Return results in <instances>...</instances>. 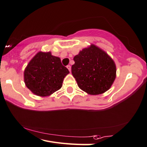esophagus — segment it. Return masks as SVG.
I'll use <instances>...</instances> for the list:
<instances>
[{
  "instance_id": "obj_1",
  "label": "esophagus",
  "mask_w": 147,
  "mask_h": 147,
  "mask_svg": "<svg viewBox=\"0 0 147 147\" xmlns=\"http://www.w3.org/2000/svg\"><path fill=\"white\" fill-rule=\"evenodd\" d=\"M67 68L68 69H69V71H71V65H67Z\"/></svg>"
}]
</instances>
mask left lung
Instances as JSON below:
<instances>
[{"instance_id":"left-lung-1","label":"left lung","mask_w":147,"mask_h":147,"mask_svg":"<svg viewBox=\"0 0 147 147\" xmlns=\"http://www.w3.org/2000/svg\"><path fill=\"white\" fill-rule=\"evenodd\" d=\"M71 73L80 89L90 95L103 94L116 77L115 62L105 51L90 44L73 58Z\"/></svg>"}]
</instances>
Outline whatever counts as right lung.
<instances>
[{
    "label": "right lung",
    "mask_w": 147,
    "mask_h": 147,
    "mask_svg": "<svg viewBox=\"0 0 147 147\" xmlns=\"http://www.w3.org/2000/svg\"><path fill=\"white\" fill-rule=\"evenodd\" d=\"M69 73L60 58L52 55L50 51H39L25 68L24 80L34 94L46 97L62 87L63 79Z\"/></svg>",
    "instance_id": "obj_1"
}]
</instances>
